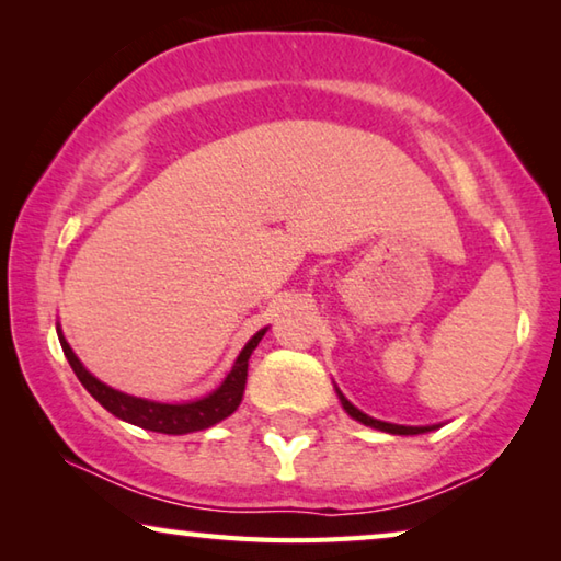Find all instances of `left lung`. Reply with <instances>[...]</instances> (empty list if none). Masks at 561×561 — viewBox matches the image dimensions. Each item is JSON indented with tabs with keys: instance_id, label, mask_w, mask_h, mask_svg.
Segmentation results:
<instances>
[{
	"instance_id": "8db88e82",
	"label": "left lung",
	"mask_w": 561,
	"mask_h": 561,
	"mask_svg": "<svg viewBox=\"0 0 561 561\" xmlns=\"http://www.w3.org/2000/svg\"><path fill=\"white\" fill-rule=\"evenodd\" d=\"M336 388V386H334ZM336 396L341 405H344V411L354 417V421L368 425V428H376V431H383V433H391V435H421V433H428L440 428V425H398V423H386V421H378V417L366 415L364 411H358V408L348 401V398L339 391L336 388Z\"/></svg>"
}]
</instances>
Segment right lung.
I'll return each mask as SVG.
<instances>
[{"label": "right lung", "mask_w": 561, "mask_h": 561, "mask_svg": "<svg viewBox=\"0 0 561 561\" xmlns=\"http://www.w3.org/2000/svg\"><path fill=\"white\" fill-rule=\"evenodd\" d=\"M56 334H59L64 356L71 364L76 378H79L81 386L87 388V391L96 398L108 413H113L130 425H138V428L144 431L165 433V435H185V433L213 428L215 423L225 421L227 415H232L237 411V405L242 403V396H244L247 360H250L252 351L257 348L262 336L267 334V327L260 329L257 334L247 341L244 348L240 351V356L234 358L232 368L222 378V383L217 386L213 393L195 398V401H185V403H160V401H150V398H138V396L116 391V388L99 381V378L81 364L79 356H76L73 348L69 346V341H66L61 324H56Z\"/></svg>", "instance_id": "add662e5"}]
</instances>
